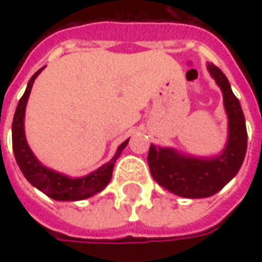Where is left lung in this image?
<instances>
[{"instance_id":"1","label":"left lung","mask_w":262,"mask_h":262,"mask_svg":"<svg viewBox=\"0 0 262 262\" xmlns=\"http://www.w3.org/2000/svg\"><path fill=\"white\" fill-rule=\"evenodd\" d=\"M208 70L222 88L229 116V140L225 151L219 157L202 160L180 156L174 150L154 144L148 150V167L154 180L170 192L184 198H208L219 192L238 172L247 151V129L242 105L222 70L213 63Z\"/></svg>"}]
</instances>
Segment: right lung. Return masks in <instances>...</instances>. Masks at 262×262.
<instances>
[{"label": "right lung", "mask_w": 262, "mask_h": 262, "mask_svg": "<svg viewBox=\"0 0 262 262\" xmlns=\"http://www.w3.org/2000/svg\"><path fill=\"white\" fill-rule=\"evenodd\" d=\"M43 69L45 67L37 70L36 73L32 75V78L26 86L25 94L19 99L16 111H15L14 120H12V147H14L15 160H16V163L19 165L20 171L25 176L26 180L31 182L33 187H36L39 191L46 193L52 199H56V201L85 199V198H90L99 191H102L103 188L108 185L109 181H111V177H112L115 161L118 160L122 150L126 147L129 140H126L120 144L118 151L114 156V159L109 163L102 165L97 171L91 172L90 176L82 177V178H69V177L61 176L56 171L43 167L28 146L25 139V130H24L26 102H28V98L31 94L33 81Z\"/></svg>", "instance_id": "obj_1"}]
</instances>
